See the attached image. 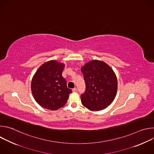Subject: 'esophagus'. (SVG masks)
<instances>
[{
  "mask_svg": "<svg viewBox=\"0 0 154 154\" xmlns=\"http://www.w3.org/2000/svg\"><path fill=\"white\" fill-rule=\"evenodd\" d=\"M72 90V92H76L77 91V88H73Z\"/></svg>",
  "mask_w": 154,
  "mask_h": 154,
  "instance_id": "esophagus-1",
  "label": "esophagus"
}]
</instances>
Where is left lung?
I'll list each match as a JSON object with an SVG mask.
<instances>
[{
  "mask_svg": "<svg viewBox=\"0 0 154 154\" xmlns=\"http://www.w3.org/2000/svg\"><path fill=\"white\" fill-rule=\"evenodd\" d=\"M86 90L81 94L84 106L99 111L110 105L115 98L118 81L113 70L103 61L91 60L81 68Z\"/></svg>",
  "mask_w": 154,
  "mask_h": 154,
  "instance_id": "left-lung-1",
  "label": "left lung"
}]
</instances>
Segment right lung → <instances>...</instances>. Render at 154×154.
Returning a JSON list of instances; mask_svg holds the SVG:
<instances>
[{"mask_svg": "<svg viewBox=\"0 0 154 154\" xmlns=\"http://www.w3.org/2000/svg\"><path fill=\"white\" fill-rule=\"evenodd\" d=\"M64 68L63 63L51 60L42 64L33 75L32 93L41 106L57 110L66 103L72 90L62 76Z\"/></svg>", "mask_w": 154, "mask_h": 154, "instance_id": "obj_1", "label": "right lung"}]
</instances>
